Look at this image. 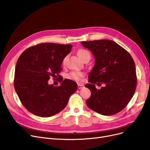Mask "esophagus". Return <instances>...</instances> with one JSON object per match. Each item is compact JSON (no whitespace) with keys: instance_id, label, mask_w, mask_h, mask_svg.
Returning <instances> with one entry per match:
<instances>
[{"instance_id":"1","label":"esophagus","mask_w":150,"mask_h":150,"mask_svg":"<svg viewBox=\"0 0 150 150\" xmlns=\"http://www.w3.org/2000/svg\"><path fill=\"white\" fill-rule=\"evenodd\" d=\"M78 89L83 88H84V85L83 84H78Z\"/></svg>"}]
</instances>
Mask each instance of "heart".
<instances>
[{
	"instance_id": "b5f03b06",
	"label": "heart",
	"mask_w": 150,
	"mask_h": 150,
	"mask_svg": "<svg viewBox=\"0 0 150 150\" xmlns=\"http://www.w3.org/2000/svg\"><path fill=\"white\" fill-rule=\"evenodd\" d=\"M77 54H78V56L82 61L86 57L90 56V53L85 49L78 50V52H77ZM66 61V57H64V59H63V61H62L63 64H65ZM83 76H84V74L81 72H71L67 75V77L69 79L79 81L81 80V78H82Z\"/></svg>"
}]
</instances>
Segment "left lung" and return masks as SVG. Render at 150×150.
<instances>
[{
  "label": "left lung",
  "instance_id": "obj_1",
  "mask_svg": "<svg viewBox=\"0 0 150 150\" xmlns=\"http://www.w3.org/2000/svg\"><path fill=\"white\" fill-rule=\"evenodd\" d=\"M95 59L85 87L91 95L86 101L89 108L102 115L116 114L126 106L137 87L136 67L132 57L119 44L110 40L82 41ZM104 84L96 89L94 83Z\"/></svg>",
  "mask_w": 150,
  "mask_h": 150
}]
</instances>
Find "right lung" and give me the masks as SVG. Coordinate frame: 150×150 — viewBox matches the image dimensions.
I'll use <instances>...</instances> for the list:
<instances>
[{"label":"right lung","mask_w":150,"mask_h":150,"mask_svg":"<svg viewBox=\"0 0 150 150\" xmlns=\"http://www.w3.org/2000/svg\"><path fill=\"white\" fill-rule=\"evenodd\" d=\"M71 44L42 43L26 49L19 57L15 69L14 88L23 106L40 117H50L64 110L78 85L59 76L64 58ZM60 78L61 85H49L50 77Z\"/></svg>","instance_id":"right-lung-1"}]
</instances>
